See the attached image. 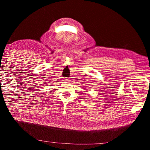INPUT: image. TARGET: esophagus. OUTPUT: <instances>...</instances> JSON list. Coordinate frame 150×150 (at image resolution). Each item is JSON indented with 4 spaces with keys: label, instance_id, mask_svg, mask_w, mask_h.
<instances>
[{
    "label": "esophagus",
    "instance_id": "esophagus-1",
    "mask_svg": "<svg viewBox=\"0 0 150 150\" xmlns=\"http://www.w3.org/2000/svg\"><path fill=\"white\" fill-rule=\"evenodd\" d=\"M64 80H65V81H67V80H68V79H65Z\"/></svg>",
    "mask_w": 150,
    "mask_h": 150
}]
</instances>
